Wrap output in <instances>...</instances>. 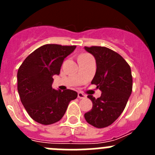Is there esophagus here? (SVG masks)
Returning a JSON list of instances; mask_svg holds the SVG:
<instances>
[{
    "mask_svg": "<svg viewBox=\"0 0 155 155\" xmlns=\"http://www.w3.org/2000/svg\"><path fill=\"white\" fill-rule=\"evenodd\" d=\"M78 98H85L86 95L84 94H83V93L78 92Z\"/></svg>",
    "mask_w": 155,
    "mask_h": 155,
    "instance_id": "esophagus-1",
    "label": "esophagus"
}]
</instances>
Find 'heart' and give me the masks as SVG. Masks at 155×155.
Wrapping results in <instances>:
<instances>
[{"label":"heart","instance_id":"heart-1","mask_svg":"<svg viewBox=\"0 0 155 155\" xmlns=\"http://www.w3.org/2000/svg\"><path fill=\"white\" fill-rule=\"evenodd\" d=\"M86 56H88V54H86V53H82V54H81V55L79 56L78 57H86Z\"/></svg>","mask_w":155,"mask_h":155}]
</instances>
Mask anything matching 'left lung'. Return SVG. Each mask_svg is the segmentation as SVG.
<instances>
[{
	"label": "left lung",
	"instance_id": "obj_1",
	"mask_svg": "<svg viewBox=\"0 0 155 155\" xmlns=\"http://www.w3.org/2000/svg\"><path fill=\"white\" fill-rule=\"evenodd\" d=\"M84 49L96 61V72L91 84L102 91L98 98L87 95L93 105L84 118L93 127L104 128L113 124L125 109L132 92L131 69L119 53L109 48L85 46Z\"/></svg>",
	"mask_w": 155,
	"mask_h": 155
}]
</instances>
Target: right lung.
I'll list each match as a JSON object with an SVG mask.
<instances>
[{
  "mask_svg": "<svg viewBox=\"0 0 155 155\" xmlns=\"http://www.w3.org/2000/svg\"><path fill=\"white\" fill-rule=\"evenodd\" d=\"M76 46L46 44L25 58L17 74L18 91L31 118L42 125L61 120L71 100L78 97L73 90L52 87L55 74L59 75L64 60Z\"/></svg>",
  "mask_w": 155,
  "mask_h": 155,
  "instance_id": "right-lung-1",
  "label": "right lung"
}]
</instances>
